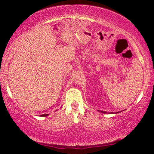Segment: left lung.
<instances>
[{"label":"left lung","instance_id":"left-lung-1","mask_svg":"<svg viewBox=\"0 0 154 154\" xmlns=\"http://www.w3.org/2000/svg\"><path fill=\"white\" fill-rule=\"evenodd\" d=\"M101 111V112H102V113H106L107 112H106V111ZM118 113V112H117ZM110 113H113V112H111Z\"/></svg>","mask_w":154,"mask_h":154}]
</instances>
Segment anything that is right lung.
<instances>
[{
	"label": "right lung",
	"instance_id": "add662e5",
	"mask_svg": "<svg viewBox=\"0 0 154 154\" xmlns=\"http://www.w3.org/2000/svg\"><path fill=\"white\" fill-rule=\"evenodd\" d=\"M48 116V114H42L40 116H42V117H44V116Z\"/></svg>",
	"mask_w": 154,
	"mask_h": 154
}]
</instances>
